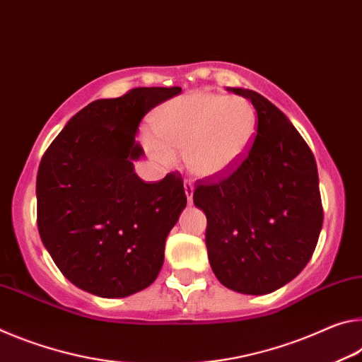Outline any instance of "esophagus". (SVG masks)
<instances>
[{
    "label": "esophagus",
    "mask_w": 362,
    "mask_h": 362,
    "mask_svg": "<svg viewBox=\"0 0 362 362\" xmlns=\"http://www.w3.org/2000/svg\"><path fill=\"white\" fill-rule=\"evenodd\" d=\"M185 192H186V197H187V202L191 204L192 202V195H194V185L189 180L185 181Z\"/></svg>",
    "instance_id": "esophagus-1"
}]
</instances>
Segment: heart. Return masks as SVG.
<instances>
[{
    "label": "heart",
    "mask_w": 362,
    "mask_h": 362,
    "mask_svg": "<svg viewBox=\"0 0 362 362\" xmlns=\"http://www.w3.org/2000/svg\"><path fill=\"white\" fill-rule=\"evenodd\" d=\"M158 138L149 149L162 163L185 153L191 173L213 177L233 170L247 156L258 129V114L240 96L192 91L165 103L156 118Z\"/></svg>",
    "instance_id": "b5f03b06"
}]
</instances>
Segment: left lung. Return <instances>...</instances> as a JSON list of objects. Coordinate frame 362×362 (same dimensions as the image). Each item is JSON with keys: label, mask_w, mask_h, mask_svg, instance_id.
<instances>
[{"label": "left lung", "mask_w": 362, "mask_h": 362, "mask_svg": "<svg viewBox=\"0 0 362 362\" xmlns=\"http://www.w3.org/2000/svg\"><path fill=\"white\" fill-rule=\"evenodd\" d=\"M252 100L255 141L229 173L195 187L206 216L210 266L224 287L264 295L297 277L315 252L322 204L315 156L288 118L262 94L228 88Z\"/></svg>", "instance_id": "8db88e82"}]
</instances>
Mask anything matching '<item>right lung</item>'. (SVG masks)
I'll list each match as a JSON object with an SVG mask.
<instances>
[{
    "instance_id": "obj_1",
    "label": "right lung",
    "mask_w": 362,
    "mask_h": 362,
    "mask_svg": "<svg viewBox=\"0 0 362 362\" xmlns=\"http://www.w3.org/2000/svg\"><path fill=\"white\" fill-rule=\"evenodd\" d=\"M181 93L134 88L75 114L47 147L37 175V223L62 274L85 292L123 298L157 279L165 240L186 206L180 173L144 182L133 160L144 115Z\"/></svg>"
}]
</instances>
